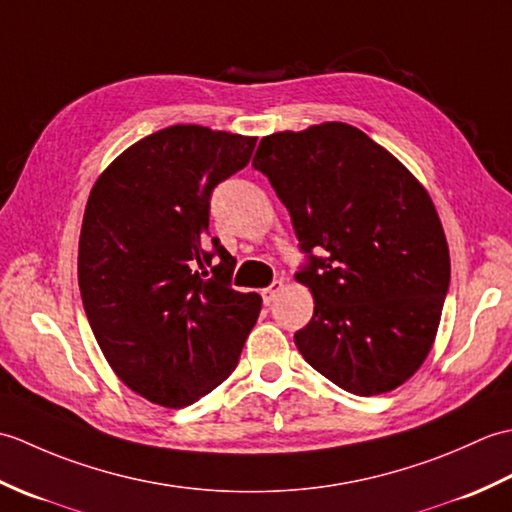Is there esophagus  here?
I'll list each match as a JSON object with an SVG mask.
<instances>
[{
  "label": "esophagus",
  "instance_id": "1",
  "mask_svg": "<svg viewBox=\"0 0 512 512\" xmlns=\"http://www.w3.org/2000/svg\"><path fill=\"white\" fill-rule=\"evenodd\" d=\"M281 288H284V284H281V281H273V284H270L268 288L262 290V299H264L266 306H270V303H273V301L277 299Z\"/></svg>",
  "mask_w": 512,
  "mask_h": 512
}]
</instances>
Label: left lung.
Returning a JSON list of instances; mask_svg holds the SVG:
<instances>
[{"label": "left lung", "instance_id": "left-lung-1", "mask_svg": "<svg viewBox=\"0 0 512 512\" xmlns=\"http://www.w3.org/2000/svg\"><path fill=\"white\" fill-rule=\"evenodd\" d=\"M253 167L286 204L297 273L314 314L295 334L301 356L356 396L396 389L436 341L451 259L427 189L385 147L347 123L264 136Z\"/></svg>", "mask_w": 512, "mask_h": 512}]
</instances>
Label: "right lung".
Returning <instances> with one entry per match:
<instances>
[{"label":"right lung","instance_id":"1","mask_svg":"<svg viewBox=\"0 0 512 512\" xmlns=\"http://www.w3.org/2000/svg\"><path fill=\"white\" fill-rule=\"evenodd\" d=\"M257 138L171 125L127 147L90 191L79 288L123 383L180 409L231 376L262 310L231 288L235 257L209 233L213 189L248 165Z\"/></svg>","mask_w":512,"mask_h":512}]
</instances>
